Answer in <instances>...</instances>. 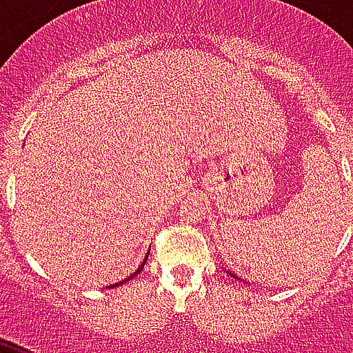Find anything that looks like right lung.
Segmentation results:
<instances>
[{
  "label": "right lung",
  "instance_id": "add662e5",
  "mask_svg": "<svg viewBox=\"0 0 353 353\" xmlns=\"http://www.w3.org/2000/svg\"><path fill=\"white\" fill-rule=\"evenodd\" d=\"M147 255H149V253H147ZM145 261H147V257H145ZM145 261H143V263H141V266H139L138 270H136V272L132 274V276H136V274H138L139 270H143V265H145ZM132 276H130V278H132ZM130 278H126V280L119 281V283H113V285H109V289H111V288H117V285H121V283H124V281H128V280H130Z\"/></svg>",
  "mask_w": 353,
  "mask_h": 353
}]
</instances>
